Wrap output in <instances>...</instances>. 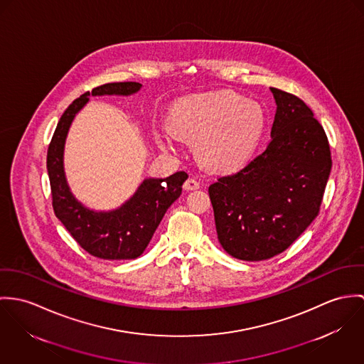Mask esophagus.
Returning a JSON list of instances; mask_svg holds the SVG:
<instances>
[{"label":"esophagus","mask_w":364,"mask_h":364,"mask_svg":"<svg viewBox=\"0 0 364 364\" xmlns=\"http://www.w3.org/2000/svg\"><path fill=\"white\" fill-rule=\"evenodd\" d=\"M184 188H186V190H197V188H200V181L196 180V178H193V177H190V178H187L186 183H184Z\"/></svg>","instance_id":"34e87169"}]
</instances>
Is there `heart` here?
Masks as SVG:
<instances>
[{"instance_id": "1", "label": "heart", "mask_w": 364, "mask_h": 364, "mask_svg": "<svg viewBox=\"0 0 364 364\" xmlns=\"http://www.w3.org/2000/svg\"><path fill=\"white\" fill-rule=\"evenodd\" d=\"M261 107L233 92H218L187 99L170 114V127L156 132L159 146L178 151V137L196 141L208 167L229 171L247 162L264 131Z\"/></svg>"}]
</instances>
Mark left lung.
I'll list each match as a JSON object with an SVG mask.
<instances>
[{
	"label": "left lung",
	"instance_id": "1",
	"mask_svg": "<svg viewBox=\"0 0 364 364\" xmlns=\"http://www.w3.org/2000/svg\"><path fill=\"white\" fill-rule=\"evenodd\" d=\"M272 139L236 173L208 188L218 240L232 257L281 254L318 216L332 161L323 125L297 96L271 87Z\"/></svg>",
	"mask_w": 364,
	"mask_h": 364
}]
</instances>
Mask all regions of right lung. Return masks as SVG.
<instances>
[{"mask_svg": "<svg viewBox=\"0 0 364 364\" xmlns=\"http://www.w3.org/2000/svg\"><path fill=\"white\" fill-rule=\"evenodd\" d=\"M138 82L100 85L75 99L63 113L47 151V171L55 216L74 240L90 255L103 259H132L139 257L151 242L167 208L181 194L188 178L177 171L166 178H146L135 196L112 212H95L85 208L71 194L63 167L64 144L75 114L96 95H132L141 89Z\"/></svg>", "mask_w": 364, "mask_h": 364, "instance_id": "1", "label": "right lung"}]
</instances>
